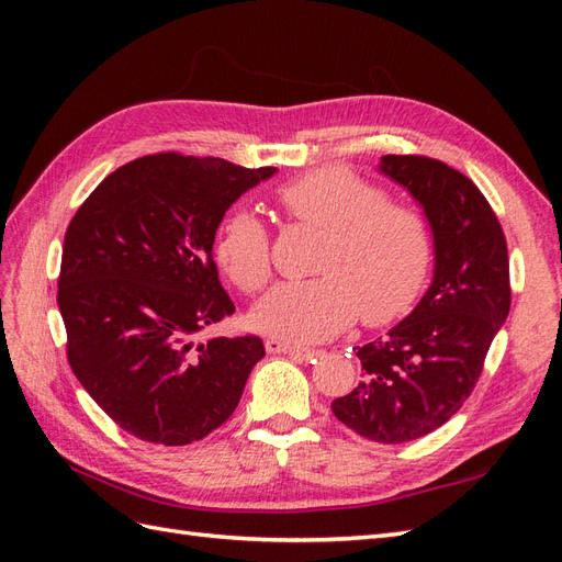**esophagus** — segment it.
Segmentation results:
<instances>
[{
  "instance_id": "obj_1",
  "label": "esophagus",
  "mask_w": 562,
  "mask_h": 562,
  "mask_svg": "<svg viewBox=\"0 0 562 562\" xmlns=\"http://www.w3.org/2000/svg\"><path fill=\"white\" fill-rule=\"evenodd\" d=\"M265 347L269 353H288V356H295V359H310V356H314L312 349L293 345V342H283L279 337H267Z\"/></svg>"
}]
</instances>
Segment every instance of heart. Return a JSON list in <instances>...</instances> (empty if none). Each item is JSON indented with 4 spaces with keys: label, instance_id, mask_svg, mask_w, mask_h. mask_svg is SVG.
Wrapping results in <instances>:
<instances>
[{
    "label": "heart",
    "instance_id": "b5f03b06",
    "mask_svg": "<svg viewBox=\"0 0 562 562\" xmlns=\"http://www.w3.org/2000/svg\"><path fill=\"white\" fill-rule=\"evenodd\" d=\"M274 199L295 223L323 232L318 277L277 285L255 307V326L312 345L335 337L359 314L382 326L411 310L434 260L431 229L419 211L386 201L382 187L345 166L288 180ZM215 260L244 293L265 291L271 279L267 227L248 211L229 213L217 227Z\"/></svg>",
    "mask_w": 562,
    "mask_h": 562
}]
</instances>
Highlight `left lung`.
I'll use <instances>...</instances> for the list:
<instances>
[{
  "mask_svg": "<svg viewBox=\"0 0 562 562\" xmlns=\"http://www.w3.org/2000/svg\"><path fill=\"white\" fill-rule=\"evenodd\" d=\"M382 171L429 217L434 283L386 337L356 347L363 380L330 407L368 440L407 443L443 427L471 396L512 310V283L499 220L464 173L422 155H386Z\"/></svg>",
  "mask_w": 562,
  "mask_h": 562,
  "instance_id": "left-lung-1",
  "label": "left lung"
}]
</instances>
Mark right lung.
Returning a JSON list of instances; mask_svg holds the SVG:
<instances>
[{
  "instance_id": "add662e5",
  "label": "right lung",
  "mask_w": 562,
  "mask_h": 562,
  "mask_svg": "<svg viewBox=\"0 0 562 562\" xmlns=\"http://www.w3.org/2000/svg\"><path fill=\"white\" fill-rule=\"evenodd\" d=\"M274 166L159 151L116 168L65 232L58 310L67 363L126 434L187 446L227 422L258 335H194L234 314L217 281L215 232L225 211Z\"/></svg>"
}]
</instances>
